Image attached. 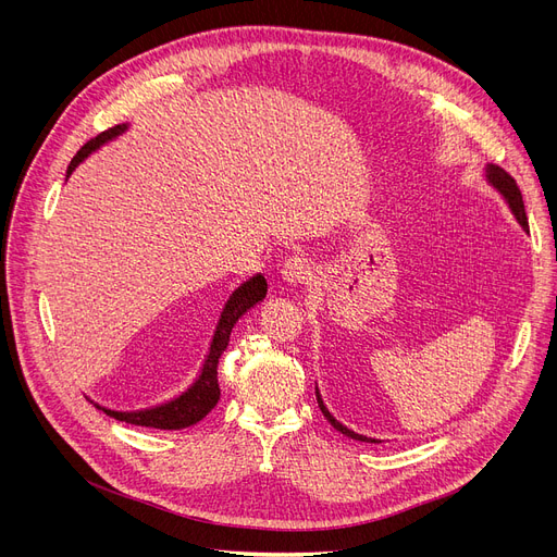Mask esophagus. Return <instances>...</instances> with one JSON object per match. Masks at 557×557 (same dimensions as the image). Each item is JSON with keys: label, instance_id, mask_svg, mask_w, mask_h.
<instances>
[{"label": "esophagus", "instance_id": "obj_1", "mask_svg": "<svg viewBox=\"0 0 557 557\" xmlns=\"http://www.w3.org/2000/svg\"><path fill=\"white\" fill-rule=\"evenodd\" d=\"M282 280L288 284H305L311 280V267L305 257H288L282 267Z\"/></svg>", "mask_w": 557, "mask_h": 557}]
</instances>
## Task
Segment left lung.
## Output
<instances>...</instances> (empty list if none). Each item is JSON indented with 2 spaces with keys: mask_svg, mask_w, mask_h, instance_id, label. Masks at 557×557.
<instances>
[{
  "mask_svg": "<svg viewBox=\"0 0 557 557\" xmlns=\"http://www.w3.org/2000/svg\"><path fill=\"white\" fill-rule=\"evenodd\" d=\"M485 181L499 191L502 196H504V200L508 202V208H510V212L515 214V219H517V223L529 232V219H525V210H523V200H521V191H519V187H517V183L512 181V175H508L502 166H494V164H487L485 166ZM315 399H318V406H320V411H323V416L327 418V422L336 429V431H341L343 435H347V437H352V441H359V443H382V441H374V437H368V435H361V433H357V431H352V429H347L345 424H341L330 411H327V406H325V401H323V397H320V391H318V386H315Z\"/></svg>",
  "mask_w": 557,
  "mask_h": 557,
  "instance_id": "obj_1",
  "label": "left lung"
}]
</instances>
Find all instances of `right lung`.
Returning <instances> with one entry per match:
<instances>
[{
    "label": "right lung",
    "mask_w": 557,
    "mask_h": 557,
    "mask_svg": "<svg viewBox=\"0 0 557 557\" xmlns=\"http://www.w3.org/2000/svg\"><path fill=\"white\" fill-rule=\"evenodd\" d=\"M126 131H128V124H120V126L108 128L106 133H101L95 139L87 141L83 149L72 158L70 166H67V178L87 156L99 151L103 144L112 141L114 137L124 135ZM267 288H269L267 277L257 273L250 280H246L242 286L232 290V296L227 298V302H225V307L219 315V323H216L208 355H205L202 368H200L198 376L194 379V384L185 393H181L178 397H173V399H169L164 404H158V406H151V408H141V411H112V408H103L95 401L92 404L97 408H101L106 416L120 420V422H126V424H137V426L178 431V429H187V426L200 422L205 416L212 411V408L219 401V397H221L216 368H219L221 355L225 352V347L230 343V332L250 307H255L257 302L267 298Z\"/></svg>",
    "instance_id": "right-lung-1"
}]
</instances>
